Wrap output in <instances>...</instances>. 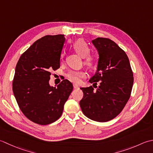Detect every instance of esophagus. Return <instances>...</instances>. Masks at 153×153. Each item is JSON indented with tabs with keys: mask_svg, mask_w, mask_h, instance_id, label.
<instances>
[{
	"mask_svg": "<svg viewBox=\"0 0 153 153\" xmlns=\"http://www.w3.org/2000/svg\"><path fill=\"white\" fill-rule=\"evenodd\" d=\"M73 87H74V88H79V85H77L76 84H73Z\"/></svg>",
	"mask_w": 153,
	"mask_h": 153,
	"instance_id": "esophagus-1",
	"label": "esophagus"
}]
</instances>
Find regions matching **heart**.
I'll use <instances>...</instances> for the list:
<instances>
[{"label": "heart", "mask_w": 153, "mask_h": 153, "mask_svg": "<svg viewBox=\"0 0 153 153\" xmlns=\"http://www.w3.org/2000/svg\"><path fill=\"white\" fill-rule=\"evenodd\" d=\"M73 48L78 54L82 58H85V63L89 67L94 66L95 61L94 57L88 55L90 54V48L87 43L82 39H79L74 43ZM63 54H62L63 57ZM86 76V73L83 71H70L67 74L68 79L74 82H79L81 78Z\"/></svg>", "instance_id": "obj_1"}]
</instances>
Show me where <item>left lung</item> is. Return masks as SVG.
<instances>
[{
    "mask_svg": "<svg viewBox=\"0 0 153 153\" xmlns=\"http://www.w3.org/2000/svg\"><path fill=\"white\" fill-rule=\"evenodd\" d=\"M98 53L97 69L89 82L100 86L80 88L83 98L80 106L89 119L108 121L122 111L130 98L133 74L128 57L112 40L98 37L92 40Z\"/></svg>",
    "mask_w": 153,
    "mask_h": 153,
    "instance_id": "1",
    "label": "left lung"
}]
</instances>
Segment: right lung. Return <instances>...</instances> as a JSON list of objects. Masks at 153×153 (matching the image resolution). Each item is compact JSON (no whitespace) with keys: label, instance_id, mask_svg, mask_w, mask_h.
Listing matches in <instances>:
<instances>
[{"label":"right lung","instance_id":"1","mask_svg":"<svg viewBox=\"0 0 153 153\" xmlns=\"http://www.w3.org/2000/svg\"><path fill=\"white\" fill-rule=\"evenodd\" d=\"M64 35L45 36L21 55L16 66L12 90L19 108L27 118L39 125L54 122L63 113L73 91L69 80L57 88L49 85L51 71L60 67Z\"/></svg>","mask_w":153,"mask_h":153}]
</instances>
